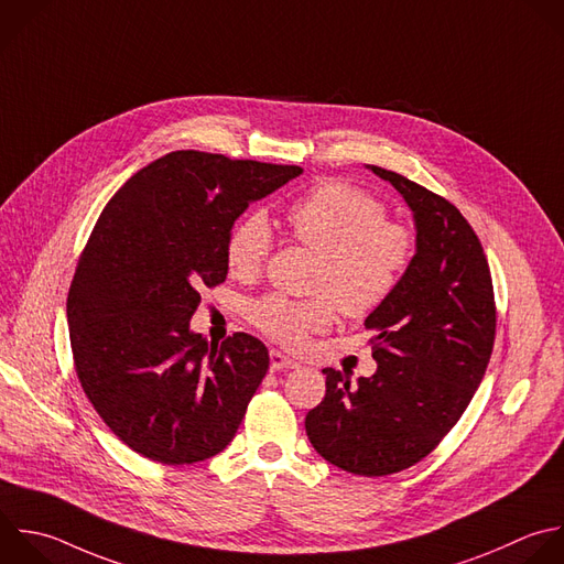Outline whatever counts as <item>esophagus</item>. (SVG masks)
Segmentation results:
<instances>
[{"mask_svg":"<svg viewBox=\"0 0 564 564\" xmlns=\"http://www.w3.org/2000/svg\"><path fill=\"white\" fill-rule=\"evenodd\" d=\"M269 359H271V370H289V368H297V361L286 357L284 352L280 350H271L269 352Z\"/></svg>","mask_w":564,"mask_h":564,"instance_id":"1","label":"esophagus"}]
</instances>
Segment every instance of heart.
I'll return each instance as SVG.
<instances>
[{
	"label": "heart",
	"instance_id": "heart-1",
	"mask_svg": "<svg viewBox=\"0 0 564 564\" xmlns=\"http://www.w3.org/2000/svg\"><path fill=\"white\" fill-rule=\"evenodd\" d=\"M381 200L330 181L286 209L291 236L319 256L308 300L267 295L251 304V322L271 339L300 348L311 333L330 326L335 306L346 317H366L399 289L416 251V236L386 220ZM273 251V229L262 212L240 218L227 238V267L240 280L256 278Z\"/></svg>",
	"mask_w": 564,
	"mask_h": 564
}]
</instances>
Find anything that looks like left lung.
Instances as JSON below:
<instances>
[{
    "instance_id": "8db88e82",
    "label": "left lung",
    "mask_w": 564,
    "mask_h": 564,
    "mask_svg": "<svg viewBox=\"0 0 564 564\" xmlns=\"http://www.w3.org/2000/svg\"><path fill=\"white\" fill-rule=\"evenodd\" d=\"M412 212L416 251L394 295L364 322L372 377L324 368V401L306 414L311 445L359 476L401 471L427 456L469 405L491 357L496 306L482 247L445 198L366 165Z\"/></svg>"
}]
</instances>
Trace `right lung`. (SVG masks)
Segmentation results:
<instances>
[{
    "label": "right lung",
    "instance_id": "1",
    "mask_svg": "<svg viewBox=\"0 0 564 564\" xmlns=\"http://www.w3.org/2000/svg\"><path fill=\"white\" fill-rule=\"evenodd\" d=\"M300 174L297 165L172 152L101 212L68 293L70 346L86 397L141 456L198 463L236 436L269 350L247 333L209 346L189 319L200 289L227 278L234 223Z\"/></svg>",
    "mask_w": 564,
    "mask_h": 564
}]
</instances>
